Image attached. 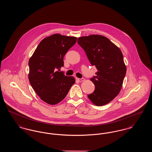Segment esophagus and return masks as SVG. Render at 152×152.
I'll list each match as a JSON object with an SVG mask.
<instances>
[{"label": "esophagus", "mask_w": 152, "mask_h": 152, "mask_svg": "<svg viewBox=\"0 0 152 152\" xmlns=\"http://www.w3.org/2000/svg\"><path fill=\"white\" fill-rule=\"evenodd\" d=\"M76 80H78V81H80V82H81V81H84V79H83V78H81V79H80V78H76Z\"/></svg>", "instance_id": "obj_1"}]
</instances>
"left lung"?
Instances as JSON below:
<instances>
[{
  "label": "left lung",
  "mask_w": 152,
  "mask_h": 152,
  "mask_svg": "<svg viewBox=\"0 0 152 152\" xmlns=\"http://www.w3.org/2000/svg\"><path fill=\"white\" fill-rule=\"evenodd\" d=\"M77 43L97 69L96 76L91 79L95 89L88 97L96 106L107 104L118 94L123 86L126 72L123 53L109 39L100 35L80 37Z\"/></svg>",
  "instance_id": "8db88e82"
}]
</instances>
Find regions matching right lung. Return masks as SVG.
<instances>
[{
    "mask_svg": "<svg viewBox=\"0 0 152 152\" xmlns=\"http://www.w3.org/2000/svg\"><path fill=\"white\" fill-rule=\"evenodd\" d=\"M76 40V37L53 34L40 42L29 58V83L36 94L48 104L62 101L75 83L73 76L56 70L64 66V56Z\"/></svg>",
    "mask_w": 152,
    "mask_h": 152,
    "instance_id": "1",
    "label": "right lung"
}]
</instances>
